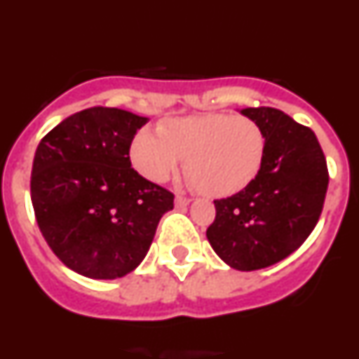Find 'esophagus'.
Returning <instances> with one entry per match:
<instances>
[{"label":"esophagus","instance_id":"esophagus-1","mask_svg":"<svg viewBox=\"0 0 359 359\" xmlns=\"http://www.w3.org/2000/svg\"><path fill=\"white\" fill-rule=\"evenodd\" d=\"M190 203V199L187 198V196H176V208H180V210H183V208H187V205Z\"/></svg>","mask_w":359,"mask_h":359}]
</instances>
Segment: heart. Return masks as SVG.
I'll return each mask as SVG.
<instances>
[{"mask_svg": "<svg viewBox=\"0 0 359 359\" xmlns=\"http://www.w3.org/2000/svg\"><path fill=\"white\" fill-rule=\"evenodd\" d=\"M266 135L246 116L203 115L163 123L160 133L140 129L131 142V161L149 182H165L187 158V174L210 198L241 192L264 163Z\"/></svg>", "mask_w": 359, "mask_h": 359, "instance_id": "b5f03b06", "label": "heart"}]
</instances>
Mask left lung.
Masks as SVG:
<instances>
[{"label":"left lung","mask_w":359,"mask_h":359,"mask_svg":"<svg viewBox=\"0 0 359 359\" xmlns=\"http://www.w3.org/2000/svg\"><path fill=\"white\" fill-rule=\"evenodd\" d=\"M241 113L264 131V163L246 189L215 199L207 237L228 266L253 271L280 262L309 237L322 214L329 172L309 128L275 107Z\"/></svg>","instance_id":"obj_1"}]
</instances>
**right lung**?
<instances>
[{
  "instance_id": "1",
  "label": "right lung",
  "mask_w": 359,
  "mask_h": 359,
  "mask_svg": "<svg viewBox=\"0 0 359 359\" xmlns=\"http://www.w3.org/2000/svg\"><path fill=\"white\" fill-rule=\"evenodd\" d=\"M149 118L90 107L62 120L39 142L30 194L37 224L65 266L113 280L144 261L174 194L136 172L129 149Z\"/></svg>"
}]
</instances>
